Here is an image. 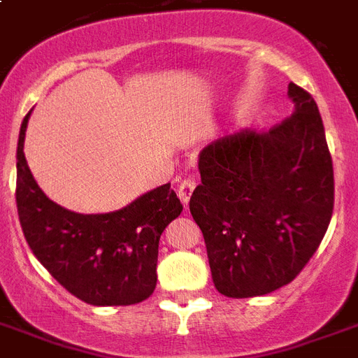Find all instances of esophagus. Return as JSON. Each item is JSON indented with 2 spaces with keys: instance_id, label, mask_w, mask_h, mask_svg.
<instances>
[{
  "instance_id": "obj_1",
  "label": "esophagus",
  "mask_w": 358,
  "mask_h": 358,
  "mask_svg": "<svg viewBox=\"0 0 358 358\" xmlns=\"http://www.w3.org/2000/svg\"><path fill=\"white\" fill-rule=\"evenodd\" d=\"M195 185H197V180L191 178V176H187V178L180 180L178 184V197L180 201L184 204L189 203L191 199V193H193V189H195Z\"/></svg>"
}]
</instances>
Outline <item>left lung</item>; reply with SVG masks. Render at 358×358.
<instances>
[{"mask_svg":"<svg viewBox=\"0 0 358 358\" xmlns=\"http://www.w3.org/2000/svg\"><path fill=\"white\" fill-rule=\"evenodd\" d=\"M294 113L268 131L217 138L199 155L189 199L215 289L229 299L268 294L317 252L334 208V171L317 103L289 84Z\"/></svg>","mask_w":358,"mask_h":358,"instance_id":"1","label":"left lung"}]
</instances>
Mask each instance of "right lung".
Listing matches in <instances>:
<instances>
[{"label":"right lung","mask_w":358,"mask_h":358,"mask_svg":"<svg viewBox=\"0 0 358 358\" xmlns=\"http://www.w3.org/2000/svg\"><path fill=\"white\" fill-rule=\"evenodd\" d=\"M27 114L16 148V208L34 255L76 299L131 306L154 293L161 233L182 212L165 184L116 212L75 214L46 197L24 155Z\"/></svg>","instance_id":"obj_1"}]
</instances>
